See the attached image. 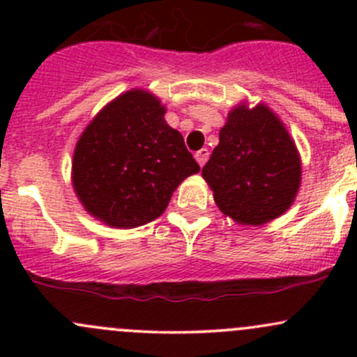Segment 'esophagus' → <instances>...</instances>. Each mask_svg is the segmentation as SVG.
Listing matches in <instances>:
<instances>
[{
    "label": "esophagus",
    "instance_id": "1",
    "mask_svg": "<svg viewBox=\"0 0 357 357\" xmlns=\"http://www.w3.org/2000/svg\"><path fill=\"white\" fill-rule=\"evenodd\" d=\"M195 158H197V162H199L200 165H204L205 162H207V158H208V150L207 149L199 150V152L195 153Z\"/></svg>",
    "mask_w": 357,
    "mask_h": 357
}]
</instances>
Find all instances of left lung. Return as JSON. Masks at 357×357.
<instances>
[{"instance_id":"1","label":"left lung","mask_w":357,"mask_h":357,"mask_svg":"<svg viewBox=\"0 0 357 357\" xmlns=\"http://www.w3.org/2000/svg\"><path fill=\"white\" fill-rule=\"evenodd\" d=\"M202 176L222 214L238 225H264L290 207L301 185V157L268 107H236L219 131Z\"/></svg>"}]
</instances>
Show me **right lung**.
I'll use <instances>...</instances> for the list:
<instances>
[{
  "instance_id": "right-lung-1",
  "label": "right lung",
  "mask_w": 357,
  "mask_h": 357,
  "mask_svg": "<svg viewBox=\"0 0 357 357\" xmlns=\"http://www.w3.org/2000/svg\"><path fill=\"white\" fill-rule=\"evenodd\" d=\"M164 114L155 96L132 89L84 129L72 183L89 214L115 228L146 225L165 211L179 183L200 171Z\"/></svg>"
}]
</instances>
